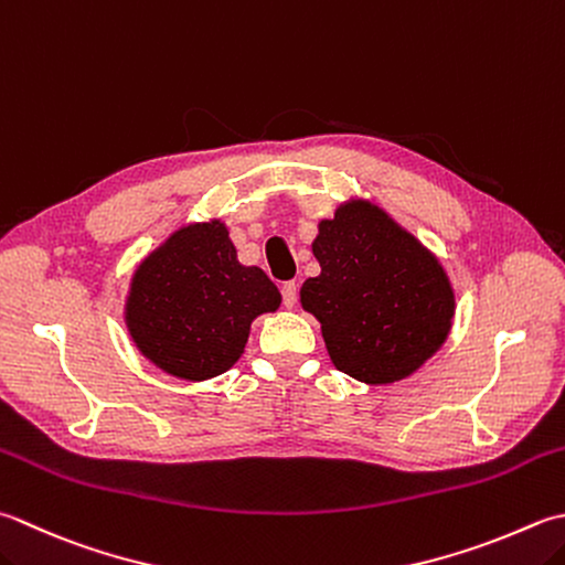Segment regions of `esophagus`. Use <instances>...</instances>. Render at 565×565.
Instances as JSON below:
<instances>
[{
  "label": "esophagus",
  "instance_id": "34e87169",
  "mask_svg": "<svg viewBox=\"0 0 565 565\" xmlns=\"http://www.w3.org/2000/svg\"><path fill=\"white\" fill-rule=\"evenodd\" d=\"M281 298H284V306L286 308H294L296 298H298V286L294 281L281 284Z\"/></svg>",
  "mask_w": 565,
  "mask_h": 565
}]
</instances>
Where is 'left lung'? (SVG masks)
Listing matches in <instances>:
<instances>
[{"instance_id": "obj_1", "label": "left lung", "mask_w": 565, "mask_h": 565, "mask_svg": "<svg viewBox=\"0 0 565 565\" xmlns=\"http://www.w3.org/2000/svg\"><path fill=\"white\" fill-rule=\"evenodd\" d=\"M320 274L301 286L303 311L320 320L328 355L364 384H394L444 348L456 291L444 264L412 232L362 198L320 220Z\"/></svg>"}]
</instances>
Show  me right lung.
<instances>
[{"mask_svg":"<svg viewBox=\"0 0 565 565\" xmlns=\"http://www.w3.org/2000/svg\"><path fill=\"white\" fill-rule=\"evenodd\" d=\"M281 294L237 259L223 220L171 232L131 274L125 323L137 350L171 377L213 380L245 352L252 320Z\"/></svg>","mask_w":565,"mask_h":565,"instance_id":"add662e5","label":"right lung"}]
</instances>
